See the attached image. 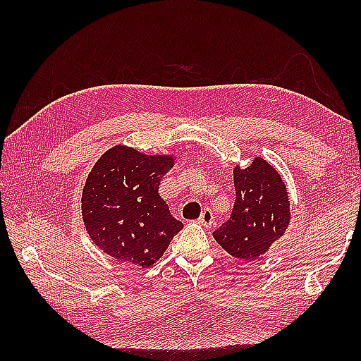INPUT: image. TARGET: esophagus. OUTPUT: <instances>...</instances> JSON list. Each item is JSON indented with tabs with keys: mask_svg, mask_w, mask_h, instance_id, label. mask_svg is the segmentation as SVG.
<instances>
[{
	"mask_svg": "<svg viewBox=\"0 0 361 361\" xmlns=\"http://www.w3.org/2000/svg\"><path fill=\"white\" fill-rule=\"evenodd\" d=\"M198 224L203 225L204 228H211L214 225V214L211 209H204L202 212L200 219H198Z\"/></svg>",
	"mask_w": 361,
	"mask_h": 361,
	"instance_id": "1",
	"label": "esophagus"
}]
</instances>
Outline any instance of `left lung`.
Segmentation results:
<instances>
[{
    "label": "left lung",
    "mask_w": 361,
    "mask_h": 361,
    "mask_svg": "<svg viewBox=\"0 0 361 361\" xmlns=\"http://www.w3.org/2000/svg\"><path fill=\"white\" fill-rule=\"evenodd\" d=\"M235 202L233 214L214 239L228 255L256 260L286 234L291 220L288 190L282 175L262 157L250 166L233 167Z\"/></svg>",
    "instance_id": "1"
}]
</instances>
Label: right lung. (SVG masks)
<instances>
[{"label":"right lung","mask_w":361,"mask_h":361,"mask_svg":"<svg viewBox=\"0 0 361 361\" xmlns=\"http://www.w3.org/2000/svg\"><path fill=\"white\" fill-rule=\"evenodd\" d=\"M172 153L147 155L124 144L96 161L82 192V219L99 250L130 267L149 268L183 228L158 194Z\"/></svg>","instance_id":"right-lung-1"}]
</instances>
